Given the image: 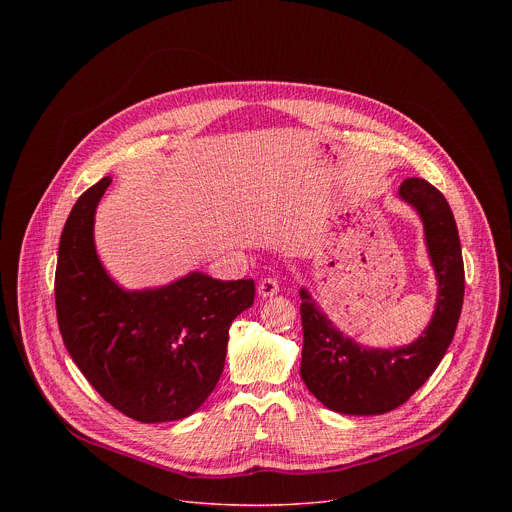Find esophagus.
Returning a JSON list of instances; mask_svg holds the SVG:
<instances>
[{
  "label": "esophagus",
  "instance_id": "34e87169",
  "mask_svg": "<svg viewBox=\"0 0 512 512\" xmlns=\"http://www.w3.org/2000/svg\"><path fill=\"white\" fill-rule=\"evenodd\" d=\"M257 291H259L261 298H271L279 291V281L275 277H263L257 285Z\"/></svg>",
  "mask_w": 512,
  "mask_h": 512
}]
</instances>
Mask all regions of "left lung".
Returning a JSON list of instances; mask_svg holds the SVG:
<instances>
[{"label": "left lung", "mask_w": 512, "mask_h": 512, "mask_svg": "<svg viewBox=\"0 0 512 512\" xmlns=\"http://www.w3.org/2000/svg\"><path fill=\"white\" fill-rule=\"evenodd\" d=\"M401 198L417 208L440 294L423 336L397 350H367L334 330L308 291L302 296V379L328 409L346 415H381L403 405L442 362L464 304V261L454 212L444 194L421 178H407Z\"/></svg>", "instance_id": "obj_1"}]
</instances>
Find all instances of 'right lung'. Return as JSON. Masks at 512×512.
Listing matches in <instances>:
<instances>
[{
	"label": "right lung",
	"instance_id": "right-lung-1",
	"mask_svg": "<svg viewBox=\"0 0 512 512\" xmlns=\"http://www.w3.org/2000/svg\"><path fill=\"white\" fill-rule=\"evenodd\" d=\"M111 178L72 206L54 275L58 328L95 391L123 415L176 421L194 413L221 379L229 328L255 300V281L204 273L154 291H123L101 267L93 214Z\"/></svg>",
	"mask_w": 512,
	"mask_h": 512
}]
</instances>
